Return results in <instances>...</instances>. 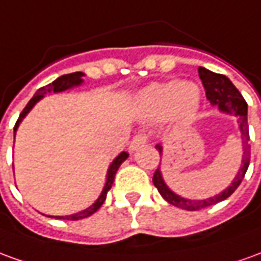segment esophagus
Returning a JSON list of instances; mask_svg holds the SVG:
<instances>
[{"label":"esophagus","instance_id":"34e87169","mask_svg":"<svg viewBox=\"0 0 261 261\" xmlns=\"http://www.w3.org/2000/svg\"><path fill=\"white\" fill-rule=\"evenodd\" d=\"M147 140H148L147 136H144V134H138V136H136L133 140H131L128 149H130L131 152H133V151H137L140 147H143L144 144L147 143Z\"/></svg>","mask_w":261,"mask_h":261}]
</instances>
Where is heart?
<instances>
[{
	"instance_id": "1",
	"label": "heart",
	"mask_w": 261,
	"mask_h": 261,
	"mask_svg": "<svg viewBox=\"0 0 261 261\" xmlns=\"http://www.w3.org/2000/svg\"><path fill=\"white\" fill-rule=\"evenodd\" d=\"M136 105L141 116L151 120L188 121L199 110L200 90L195 83L178 79L154 82L138 92Z\"/></svg>"
}]
</instances>
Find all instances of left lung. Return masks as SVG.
I'll use <instances>...</instances> for the list:
<instances>
[{
	"label": "left lung",
	"instance_id": "obj_1",
	"mask_svg": "<svg viewBox=\"0 0 261 261\" xmlns=\"http://www.w3.org/2000/svg\"><path fill=\"white\" fill-rule=\"evenodd\" d=\"M198 72H199L202 85H203L205 92H206V99L211 101V105L218 107L219 112L238 117L239 130H240V134H242V140H243L245 147H243L242 165H240V169L238 171L236 176L230 182V185L226 189H223L220 194L206 198V199H188V198H182L178 194H175L174 191L165 184L164 178H162L161 169L158 167L155 174L152 176V182L158 189V192L161 194L162 198L167 200L168 203L181 207V209H185V211H199V209L215 205V203L229 198L238 189L240 182L243 181L246 171H247L249 164H250V145H249L250 138H249V124H247V103L243 99V96L240 94V92L234 87L230 79L226 77L225 74L213 73V72L207 70L205 67H199ZM155 148L160 151V155H161V144H156Z\"/></svg>",
	"mask_w": 261,
	"mask_h": 261
}]
</instances>
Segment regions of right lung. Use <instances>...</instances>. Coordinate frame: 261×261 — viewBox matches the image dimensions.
I'll return each instance as SVG.
<instances>
[{
	"label": "right lung",
	"mask_w": 261,
	"mask_h": 261,
	"mask_svg": "<svg viewBox=\"0 0 261 261\" xmlns=\"http://www.w3.org/2000/svg\"><path fill=\"white\" fill-rule=\"evenodd\" d=\"M83 76H85L83 72H74V73L63 74V76H61V77H58L56 80H54L52 83H49L48 86L41 87V89L36 92L35 96L29 100L28 105L25 106V109L22 110V113L19 114V118H18L15 127H14V138H15L16 130H18V127H19V124H21V121H22L23 118L27 117V114L34 109V106H35L39 100H42L43 97H45V94H48V93L66 92V90H69V89H73V87L80 86V85H83ZM127 156H128V154H127L125 151H123V152H120V154L113 160V162L110 164V167H109V169H107L106 184H105V187H103V191H101V194L99 195V198L94 200V203H92L90 206L86 207V209H83V211H80V212L73 213V215H66V216H49V218H56V219H66V220H79V219H85V218H87V216L93 215V213L96 212V211H97V209L105 203L107 192L110 191L113 182H114L116 172H117V169L120 168V165L127 160Z\"/></svg>",
	"instance_id": "1"
}]
</instances>
